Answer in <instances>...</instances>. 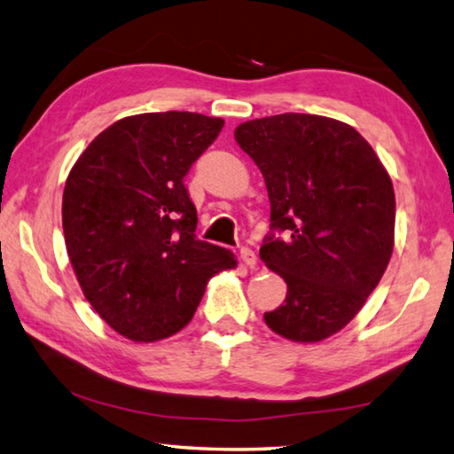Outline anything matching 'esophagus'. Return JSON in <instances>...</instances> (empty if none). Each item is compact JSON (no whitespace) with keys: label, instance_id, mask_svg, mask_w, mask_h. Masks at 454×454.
<instances>
[{"label":"esophagus","instance_id":"34e87169","mask_svg":"<svg viewBox=\"0 0 454 454\" xmlns=\"http://www.w3.org/2000/svg\"><path fill=\"white\" fill-rule=\"evenodd\" d=\"M240 260L246 266H254L256 264V252L250 250V248H242L240 250Z\"/></svg>","mask_w":454,"mask_h":454}]
</instances>
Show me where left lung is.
Wrapping results in <instances>:
<instances>
[{
    "label": "left lung",
    "instance_id": "obj_1",
    "mask_svg": "<svg viewBox=\"0 0 454 454\" xmlns=\"http://www.w3.org/2000/svg\"><path fill=\"white\" fill-rule=\"evenodd\" d=\"M264 176L270 234L260 258L286 282V301L264 312L292 342H320L363 309L395 248V190L372 145L340 120L278 114L234 129Z\"/></svg>",
    "mask_w": 454,
    "mask_h": 454
}]
</instances>
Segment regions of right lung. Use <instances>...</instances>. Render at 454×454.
<instances>
[{"label":"right lung","mask_w":454,"mask_h":454,"mask_svg":"<svg viewBox=\"0 0 454 454\" xmlns=\"http://www.w3.org/2000/svg\"><path fill=\"white\" fill-rule=\"evenodd\" d=\"M224 120L192 112L137 114L90 142L66 180L61 224L83 296L134 342L188 325L232 252L198 240L184 176Z\"/></svg>","instance_id":"1"}]
</instances>
